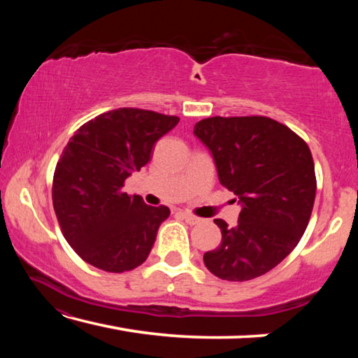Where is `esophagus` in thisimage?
I'll return each instance as SVG.
<instances>
[{
    "label": "esophagus",
    "instance_id": "obj_1",
    "mask_svg": "<svg viewBox=\"0 0 358 358\" xmlns=\"http://www.w3.org/2000/svg\"><path fill=\"white\" fill-rule=\"evenodd\" d=\"M181 216H183V220H185L187 224H189V226H196V224L201 222V220H199L197 216L187 213V211H183V213H181Z\"/></svg>",
    "mask_w": 358,
    "mask_h": 358
}]
</instances>
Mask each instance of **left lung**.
<instances>
[{
    "label": "left lung",
    "instance_id": "8db88e82",
    "mask_svg": "<svg viewBox=\"0 0 358 358\" xmlns=\"http://www.w3.org/2000/svg\"><path fill=\"white\" fill-rule=\"evenodd\" d=\"M194 136L208 148L220 183L238 199L237 226L215 220L222 241L203 254L221 280L250 281L282 262L305 234L316 197L306 142L266 117H213Z\"/></svg>",
    "mask_w": 358,
    "mask_h": 358
}]
</instances>
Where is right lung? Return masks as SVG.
Segmentation results:
<instances>
[{
  "mask_svg": "<svg viewBox=\"0 0 358 358\" xmlns=\"http://www.w3.org/2000/svg\"><path fill=\"white\" fill-rule=\"evenodd\" d=\"M178 121L124 107L99 115L71 137L53 175L52 199L64 238L85 262L123 273L147 260L171 210L150 207L121 187Z\"/></svg>",
  "mask_w": 358,
  "mask_h": 358,
  "instance_id": "1",
  "label": "right lung"
}]
</instances>
